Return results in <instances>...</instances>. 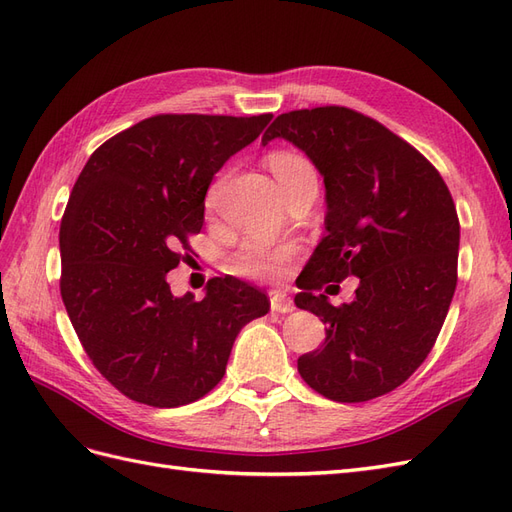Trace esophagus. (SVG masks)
<instances>
[{
    "instance_id": "obj_1",
    "label": "esophagus",
    "mask_w": 512,
    "mask_h": 512,
    "mask_svg": "<svg viewBox=\"0 0 512 512\" xmlns=\"http://www.w3.org/2000/svg\"><path fill=\"white\" fill-rule=\"evenodd\" d=\"M269 299H271V309L277 314H290L294 305L290 301L288 294L284 290H271L269 292Z\"/></svg>"
}]
</instances>
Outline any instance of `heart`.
I'll return each instance as SVG.
<instances>
[{
  "label": "heart",
  "instance_id": "obj_1",
  "mask_svg": "<svg viewBox=\"0 0 512 512\" xmlns=\"http://www.w3.org/2000/svg\"><path fill=\"white\" fill-rule=\"evenodd\" d=\"M267 164L284 194H288L290 190H294L297 185L305 181L316 179L312 164H309L301 153L286 151V149L273 151L267 156ZM218 188H220L218 183L211 185V190L207 194L209 205L215 203ZM292 254H294L292 243L269 245L262 241H245L241 245V250L235 254V258H232V271L241 277H250V280H271V277H277L284 271V265Z\"/></svg>",
  "mask_w": 512,
  "mask_h": 512
}]
</instances>
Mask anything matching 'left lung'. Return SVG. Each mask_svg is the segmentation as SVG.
I'll return each mask as SVG.
<instances>
[{
	"mask_svg": "<svg viewBox=\"0 0 512 512\" xmlns=\"http://www.w3.org/2000/svg\"><path fill=\"white\" fill-rule=\"evenodd\" d=\"M299 147L327 190L322 237L294 303L327 324L322 348L299 356L314 391L342 404L391 393L427 359L457 286L459 218L444 179L404 138L346 106L277 117L262 134ZM301 273V275H303ZM360 277L339 308L313 290Z\"/></svg>",
	"mask_w": 512,
	"mask_h": 512,
	"instance_id": "obj_1",
	"label": "left lung"
}]
</instances>
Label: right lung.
Listing matches in <instances>:
<instances>
[{
  "mask_svg": "<svg viewBox=\"0 0 512 512\" xmlns=\"http://www.w3.org/2000/svg\"><path fill=\"white\" fill-rule=\"evenodd\" d=\"M271 113L156 115L100 145L76 179L59 228L61 299L100 374L126 397L177 408L226 374L265 292L213 277L203 301L166 282L205 222L213 175L254 143Z\"/></svg>",
  "mask_w": 512,
  "mask_h": 512,
  "instance_id": "right-lung-1",
  "label": "right lung"
}]
</instances>
